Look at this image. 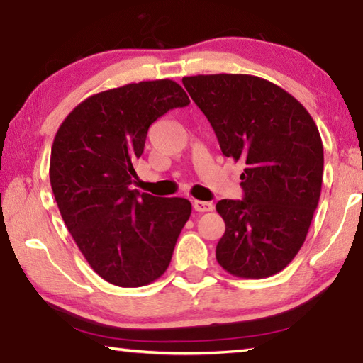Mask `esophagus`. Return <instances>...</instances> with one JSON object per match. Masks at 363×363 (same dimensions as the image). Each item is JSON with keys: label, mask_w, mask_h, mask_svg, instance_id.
Instances as JSON below:
<instances>
[{"label": "esophagus", "mask_w": 363, "mask_h": 363, "mask_svg": "<svg viewBox=\"0 0 363 363\" xmlns=\"http://www.w3.org/2000/svg\"><path fill=\"white\" fill-rule=\"evenodd\" d=\"M194 209L196 212H209L214 209V204L211 201H201V200H195L194 201Z\"/></svg>", "instance_id": "obj_1"}]
</instances>
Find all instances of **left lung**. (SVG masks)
Segmentation results:
<instances>
[{"label": "left lung", "instance_id": "8db88e82", "mask_svg": "<svg viewBox=\"0 0 363 363\" xmlns=\"http://www.w3.org/2000/svg\"><path fill=\"white\" fill-rule=\"evenodd\" d=\"M225 157L242 160V200H220L225 220L216 258L226 272L266 279L301 250L321 195V135L303 105L264 78L242 74L182 78Z\"/></svg>", "mask_w": 363, "mask_h": 363}]
</instances>
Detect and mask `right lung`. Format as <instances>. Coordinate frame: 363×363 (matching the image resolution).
<instances>
[{
    "label": "right lung",
    "instance_id": "right-lung-1",
    "mask_svg": "<svg viewBox=\"0 0 363 363\" xmlns=\"http://www.w3.org/2000/svg\"><path fill=\"white\" fill-rule=\"evenodd\" d=\"M189 104L186 91L168 78L130 83L88 97L56 132L50 157L55 200L83 257L111 285H149L172 261L190 201L130 186L149 125Z\"/></svg>",
    "mask_w": 363,
    "mask_h": 363
}]
</instances>
